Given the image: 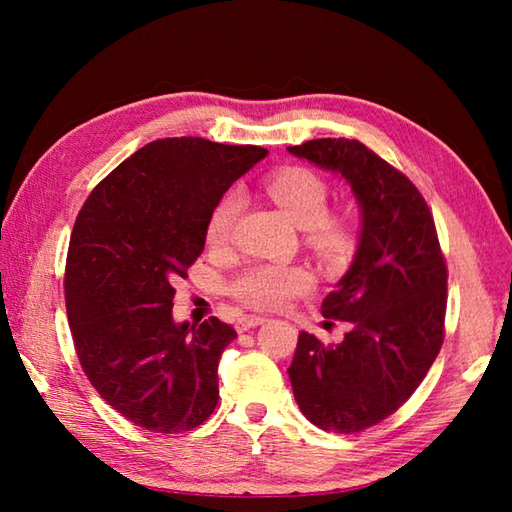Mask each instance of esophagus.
I'll list each match as a JSON object with an SVG mask.
<instances>
[{"label":"esophagus","instance_id":"esophagus-1","mask_svg":"<svg viewBox=\"0 0 512 512\" xmlns=\"http://www.w3.org/2000/svg\"><path fill=\"white\" fill-rule=\"evenodd\" d=\"M266 321H268V319L262 317V314H244V317L237 319V330H239V332H246V330H250V328H257V325H262V323H266Z\"/></svg>","mask_w":512,"mask_h":512}]
</instances>
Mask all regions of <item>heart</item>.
Wrapping results in <instances>:
<instances>
[{
    "label": "heart",
    "instance_id": "1",
    "mask_svg": "<svg viewBox=\"0 0 512 512\" xmlns=\"http://www.w3.org/2000/svg\"><path fill=\"white\" fill-rule=\"evenodd\" d=\"M266 191L288 217L306 228V242L325 262H336L352 246V226L345 217L330 213V184L308 167H286L266 178ZM242 209L237 193H226L206 217L204 239L211 248H226L233 237V226ZM314 277L297 264H255L237 275L231 295L248 308L275 310L288 301L308 295Z\"/></svg>",
    "mask_w": 512,
    "mask_h": 512
}]
</instances>
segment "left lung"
I'll return each mask as SVG.
<instances>
[{
	"label": "left lung",
	"instance_id": "8db88e82",
	"mask_svg": "<svg viewBox=\"0 0 512 512\" xmlns=\"http://www.w3.org/2000/svg\"><path fill=\"white\" fill-rule=\"evenodd\" d=\"M288 151L339 171L363 211L354 264L321 303L323 317L347 321L350 332L336 345L301 332L288 367L303 416L323 431L358 433L405 405L436 361L447 262L422 193L372 149L317 138Z\"/></svg>",
	"mask_w": 512,
	"mask_h": 512
}]
</instances>
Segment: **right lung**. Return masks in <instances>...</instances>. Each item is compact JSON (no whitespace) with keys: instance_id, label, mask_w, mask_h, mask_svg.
<instances>
[{"instance_id":"right-lung-1","label":"right lung","mask_w":512,"mask_h":512,"mask_svg":"<svg viewBox=\"0 0 512 512\" xmlns=\"http://www.w3.org/2000/svg\"><path fill=\"white\" fill-rule=\"evenodd\" d=\"M266 154L193 136L154 140L76 215L63 277L74 350L99 396L136 427L191 431L217 405V363L237 332L217 317L173 323V284L202 255L213 206Z\"/></svg>"}]
</instances>
